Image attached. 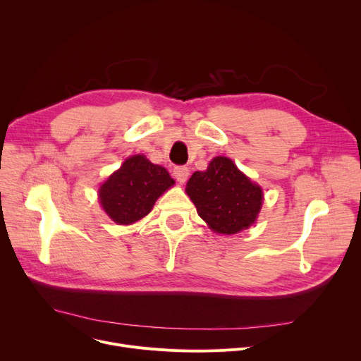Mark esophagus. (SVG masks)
Returning <instances> with one entry per match:
<instances>
[{
    "label": "esophagus",
    "instance_id": "obj_1",
    "mask_svg": "<svg viewBox=\"0 0 361 361\" xmlns=\"http://www.w3.org/2000/svg\"><path fill=\"white\" fill-rule=\"evenodd\" d=\"M188 168L187 166H183V165H180V166H176L174 168V177H176V180L180 183V184H183V183H185V180L188 178Z\"/></svg>",
    "mask_w": 361,
    "mask_h": 361
}]
</instances>
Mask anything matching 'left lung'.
I'll return each mask as SVG.
<instances>
[{"label":"left lung","mask_w":361,"mask_h":361,"mask_svg":"<svg viewBox=\"0 0 361 361\" xmlns=\"http://www.w3.org/2000/svg\"><path fill=\"white\" fill-rule=\"evenodd\" d=\"M185 192L199 216L215 233L228 235L250 226L263 202L262 188L225 157L212 159L206 171H196Z\"/></svg>","instance_id":"1"}]
</instances>
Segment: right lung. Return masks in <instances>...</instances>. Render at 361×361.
<instances>
[{
	"instance_id": "right-lung-1",
	"label": "right lung",
	"mask_w": 361,
	"mask_h": 361,
	"mask_svg": "<svg viewBox=\"0 0 361 361\" xmlns=\"http://www.w3.org/2000/svg\"><path fill=\"white\" fill-rule=\"evenodd\" d=\"M174 184L168 171L143 155L124 161L99 188V200L109 218L128 225L146 216L157 199Z\"/></svg>"
}]
</instances>
